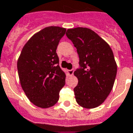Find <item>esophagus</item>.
<instances>
[{
	"label": "esophagus",
	"mask_w": 133,
	"mask_h": 133,
	"mask_svg": "<svg viewBox=\"0 0 133 133\" xmlns=\"http://www.w3.org/2000/svg\"><path fill=\"white\" fill-rule=\"evenodd\" d=\"M73 73H74V69H71L69 70H68V74L69 76H73Z\"/></svg>",
	"instance_id": "esophagus-1"
}]
</instances>
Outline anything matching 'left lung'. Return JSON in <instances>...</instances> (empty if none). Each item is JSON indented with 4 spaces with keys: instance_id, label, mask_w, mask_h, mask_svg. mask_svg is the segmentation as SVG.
<instances>
[{
    "instance_id": "8db88e82",
    "label": "left lung",
    "mask_w": 133,
    "mask_h": 133,
    "mask_svg": "<svg viewBox=\"0 0 133 133\" xmlns=\"http://www.w3.org/2000/svg\"><path fill=\"white\" fill-rule=\"evenodd\" d=\"M66 36L79 56L81 68L74 72L78 80L74 88L76 102L83 108H96L105 101L114 86L117 66L113 52L107 42L88 28L68 29Z\"/></svg>"
}]
</instances>
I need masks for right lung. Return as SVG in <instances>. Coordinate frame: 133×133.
<instances>
[{
  "label": "right lung",
  "mask_w": 133,
  "mask_h": 133,
  "mask_svg": "<svg viewBox=\"0 0 133 133\" xmlns=\"http://www.w3.org/2000/svg\"><path fill=\"white\" fill-rule=\"evenodd\" d=\"M66 29L48 26L37 32L23 47L17 62L22 89L29 101L46 109L59 100L65 83V73L59 65L56 50Z\"/></svg>",
  "instance_id": "right-lung-1"
}]
</instances>
